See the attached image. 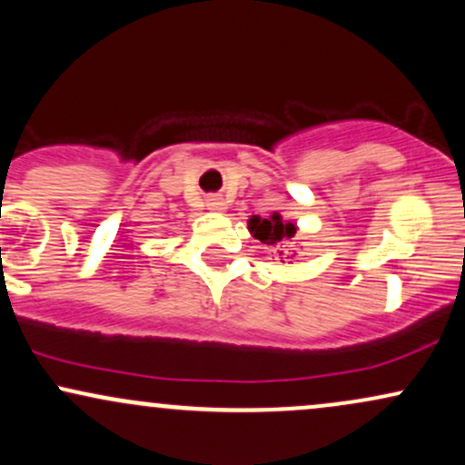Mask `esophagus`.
I'll use <instances>...</instances> for the list:
<instances>
[{"mask_svg":"<svg viewBox=\"0 0 465 465\" xmlns=\"http://www.w3.org/2000/svg\"><path fill=\"white\" fill-rule=\"evenodd\" d=\"M207 210H212V212H225V203H223L221 199H216V196H212V199L207 201Z\"/></svg>","mask_w":465,"mask_h":465,"instance_id":"esophagus-1","label":"esophagus"}]
</instances>
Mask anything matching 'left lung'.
I'll return each instance as SVG.
<instances>
[{"label":"left lung","mask_w":465,"mask_h":465,"mask_svg":"<svg viewBox=\"0 0 465 465\" xmlns=\"http://www.w3.org/2000/svg\"><path fill=\"white\" fill-rule=\"evenodd\" d=\"M249 232L251 236L258 238L260 242L266 244V247H280L282 242H286L288 238L295 236L297 225L295 223L282 221V216L273 212L269 218L262 216H251L249 218ZM282 255V251H280Z\"/></svg>","instance_id":"left-lung-1"}]
</instances>
